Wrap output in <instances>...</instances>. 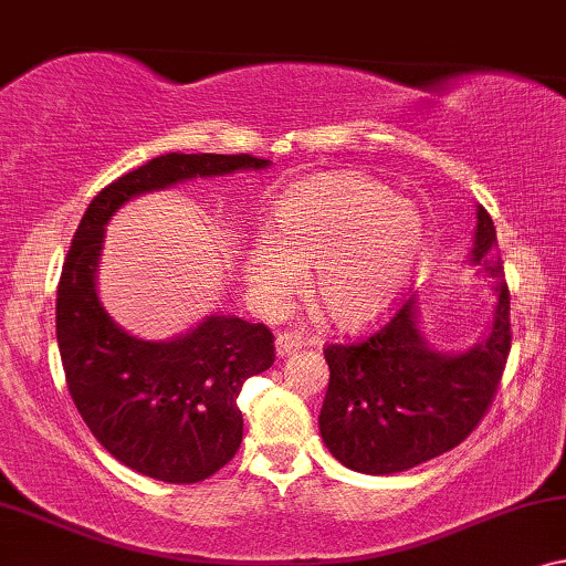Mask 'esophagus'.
<instances>
[{"label": "esophagus", "instance_id": "obj_1", "mask_svg": "<svg viewBox=\"0 0 566 566\" xmlns=\"http://www.w3.org/2000/svg\"><path fill=\"white\" fill-rule=\"evenodd\" d=\"M302 346H307V338L302 336V333H280V336H276V356H280V359L297 354Z\"/></svg>", "mask_w": 566, "mask_h": 566}]
</instances>
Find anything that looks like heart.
<instances>
[{
    "label": "heart",
    "instance_id": "heart-1",
    "mask_svg": "<svg viewBox=\"0 0 566 566\" xmlns=\"http://www.w3.org/2000/svg\"><path fill=\"white\" fill-rule=\"evenodd\" d=\"M276 238L261 235L245 259L249 297L264 315L290 305L315 264L313 290L333 321L361 328L385 315L426 249L418 210L361 171L300 181L276 200Z\"/></svg>",
    "mask_w": 566,
    "mask_h": 566
}]
</instances>
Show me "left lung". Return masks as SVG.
Masks as SVG:
<instances>
[{
	"label": "left lung",
	"mask_w": 566,
	"mask_h": 566,
	"mask_svg": "<svg viewBox=\"0 0 566 566\" xmlns=\"http://www.w3.org/2000/svg\"><path fill=\"white\" fill-rule=\"evenodd\" d=\"M472 261L497 282L492 331L464 354L433 352L416 325V297L352 344L323 348L331 369L321 436L354 472L395 474L441 457L480 426L511 354V292L495 222L476 207Z\"/></svg>",
	"instance_id": "obj_1"
}]
</instances>
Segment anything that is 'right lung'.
Listing matches in <instances>:
<instances>
[{
  "mask_svg": "<svg viewBox=\"0 0 566 566\" xmlns=\"http://www.w3.org/2000/svg\"><path fill=\"white\" fill-rule=\"evenodd\" d=\"M266 166L249 154L150 158L94 197L63 261L55 338L71 400L117 461L158 482H202L235 457L243 439L238 395L245 379L274 364V333L226 315L164 344L117 328L94 290L105 226L138 195Z\"/></svg>",
  "mask_w": 566,
  "mask_h": 566,
  "instance_id": "1",
  "label": "right lung"
}]
</instances>
